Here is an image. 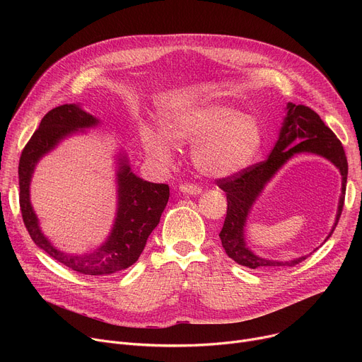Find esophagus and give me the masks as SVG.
I'll return each instance as SVG.
<instances>
[{
    "instance_id": "obj_1",
    "label": "esophagus",
    "mask_w": 362,
    "mask_h": 362,
    "mask_svg": "<svg viewBox=\"0 0 362 362\" xmlns=\"http://www.w3.org/2000/svg\"><path fill=\"white\" fill-rule=\"evenodd\" d=\"M179 189H180V192L187 194V195H199L201 194V187L197 185H192V183H183L179 186Z\"/></svg>"
}]
</instances>
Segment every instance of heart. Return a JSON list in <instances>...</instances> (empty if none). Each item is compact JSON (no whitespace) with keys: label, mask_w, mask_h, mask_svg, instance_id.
<instances>
[{"label":"heart","mask_w":362,"mask_h":362,"mask_svg":"<svg viewBox=\"0 0 362 362\" xmlns=\"http://www.w3.org/2000/svg\"><path fill=\"white\" fill-rule=\"evenodd\" d=\"M163 132L144 126L141 138L151 160L167 165L173 144H194L192 161L208 177H229L248 167L262 146L255 117L218 101L186 104L163 117Z\"/></svg>","instance_id":"heart-1"}]
</instances>
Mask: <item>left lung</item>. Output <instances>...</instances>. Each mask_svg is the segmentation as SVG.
I'll use <instances>...</instances> for the list:
<instances>
[{
	"label": "left lung",
	"mask_w": 362,
	"mask_h": 362,
	"mask_svg": "<svg viewBox=\"0 0 362 362\" xmlns=\"http://www.w3.org/2000/svg\"><path fill=\"white\" fill-rule=\"evenodd\" d=\"M286 110L288 114L280 129L279 139L269 158L245 168L233 176L217 180V186L223 189L227 198V214L218 235L221 245L226 254L233 261L252 270L292 267V265L302 262L308 257H299L291 261L261 258L255 255L245 242L246 218H248L255 199L262 192L264 186L277 173L279 168L295 154H300V152L318 154L330 160L341 175V194L339 198L336 221L327 239L336 229L341 210H344L348 179V161L344 146L334 133L320 119L318 114L310 107L289 103Z\"/></svg>",
	"instance_id": "left-lung-1"
}]
</instances>
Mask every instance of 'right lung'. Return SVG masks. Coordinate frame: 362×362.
Listing matches in <instances>:
<instances>
[{"mask_svg": "<svg viewBox=\"0 0 362 362\" xmlns=\"http://www.w3.org/2000/svg\"><path fill=\"white\" fill-rule=\"evenodd\" d=\"M100 120L78 104H64L48 111L22 151L18 161L21 211L32 240L49 257L66 267L88 276H110L135 264L142 254L148 236L160 223L170 189L164 183H151L130 170L127 158H119L117 217L104 245L93 252L70 255L54 248L44 236L29 198V185L35 165L62 139L97 126Z\"/></svg>", "mask_w": 362, "mask_h": 362, "instance_id": "right-lung-1", "label": "right lung"}]
</instances>
